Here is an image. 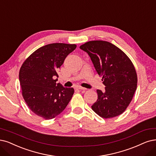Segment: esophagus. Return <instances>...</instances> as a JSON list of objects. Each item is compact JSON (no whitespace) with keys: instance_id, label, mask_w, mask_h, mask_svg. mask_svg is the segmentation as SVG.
<instances>
[{"instance_id":"esophagus-1","label":"esophagus","mask_w":156,"mask_h":156,"mask_svg":"<svg viewBox=\"0 0 156 156\" xmlns=\"http://www.w3.org/2000/svg\"><path fill=\"white\" fill-rule=\"evenodd\" d=\"M76 89H79V90H86L87 89H85L84 87H80V86H78V87H76Z\"/></svg>"}]
</instances>
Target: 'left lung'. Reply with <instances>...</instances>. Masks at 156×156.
I'll list each match as a JSON object with an SVG mask.
<instances>
[{
	"mask_svg": "<svg viewBox=\"0 0 156 156\" xmlns=\"http://www.w3.org/2000/svg\"><path fill=\"white\" fill-rule=\"evenodd\" d=\"M80 48L89 55L105 86V91L97 90L98 100L91 106L92 109L103 118L122 114L137 88V78L133 63L122 50L108 42L94 40Z\"/></svg>",
	"mask_w": 156,
	"mask_h": 156,
	"instance_id": "obj_1",
	"label": "left lung"
}]
</instances>
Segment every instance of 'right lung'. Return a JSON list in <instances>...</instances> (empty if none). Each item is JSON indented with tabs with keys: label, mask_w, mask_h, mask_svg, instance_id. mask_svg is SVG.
<instances>
[{
	"label": "right lung",
	"mask_w": 156,
	"mask_h": 156,
	"mask_svg": "<svg viewBox=\"0 0 156 156\" xmlns=\"http://www.w3.org/2000/svg\"><path fill=\"white\" fill-rule=\"evenodd\" d=\"M76 48L75 44L54 43L45 45L32 53L23 63L19 80L23 98L37 116L51 119L67 107L74 94L73 87L56 83L57 71L67 56Z\"/></svg>",
	"instance_id": "obj_1"
}]
</instances>
